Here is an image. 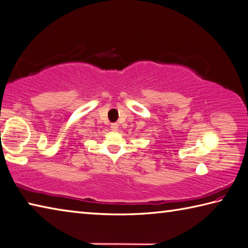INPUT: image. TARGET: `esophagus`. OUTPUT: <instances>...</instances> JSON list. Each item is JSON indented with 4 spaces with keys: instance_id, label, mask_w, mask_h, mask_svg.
Instances as JSON below:
<instances>
[{
    "instance_id": "34e87169",
    "label": "esophagus",
    "mask_w": 248,
    "mask_h": 248,
    "mask_svg": "<svg viewBox=\"0 0 248 248\" xmlns=\"http://www.w3.org/2000/svg\"><path fill=\"white\" fill-rule=\"evenodd\" d=\"M110 129L112 130V131H117V130L119 129L118 124H110Z\"/></svg>"
}]
</instances>
